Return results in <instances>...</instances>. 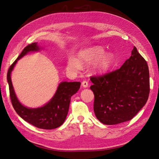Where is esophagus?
<instances>
[{
    "label": "esophagus",
    "mask_w": 159,
    "mask_h": 159,
    "mask_svg": "<svg viewBox=\"0 0 159 159\" xmlns=\"http://www.w3.org/2000/svg\"><path fill=\"white\" fill-rule=\"evenodd\" d=\"M81 85L84 88H87V87H88V82L86 81H84L82 82Z\"/></svg>",
    "instance_id": "34e87169"
}]
</instances>
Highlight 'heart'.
<instances>
[{"label":"heart","mask_w":159,"mask_h":159,"mask_svg":"<svg viewBox=\"0 0 159 159\" xmlns=\"http://www.w3.org/2000/svg\"><path fill=\"white\" fill-rule=\"evenodd\" d=\"M105 49L101 46H94L80 51L76 59L70 58L68 60L66 68L68 70L78 72L81 65H91V70L94 74H102L112 67L115 62V57L111 53H105Z\"/></svg>","instance_id":"heart-1"}]
</instances>
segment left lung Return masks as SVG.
<instances>
[{"label":"left lung","mask_w":159,"mask_h":159,"mask_svg":"<svg viewBox=\"0 0 159 159\" xmlns=\"http://www.w3.org/2000/svg\"><path fill=\"white\" fill-rule=\"evenodd\" d=\"M91 80L94 114L104 125H117L131 120L149 97L148 65L135 46L129 59L119 69L91 77Z\"/></svg>","instance_id":"8db88e82"}]
</instances>
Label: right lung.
<instances>
[{
	"mask_svg": "<svg viewBox=\"0 0 159 159\" xmlns=\"http://www.w3.org/2000/svg\"><path fill=\"white\" fill-rule=\"evenodd\" d=\"M43 48L37 42L25 47L17 59L10 67L7 81L12 106L16 113L24 120L37 128L51 130L59 127L66 118L71 97L78 92L80 82L62 81L59 84L53 97L43 106L39 107H28L17 98L12 85L11 74L17 61L30 52H39Z\"/></svg>",
	"mask_w": 159,
	"mask_h": 159,
	"instance_id": "add662e5",
	"label": "right lung"
}]
</instances>
